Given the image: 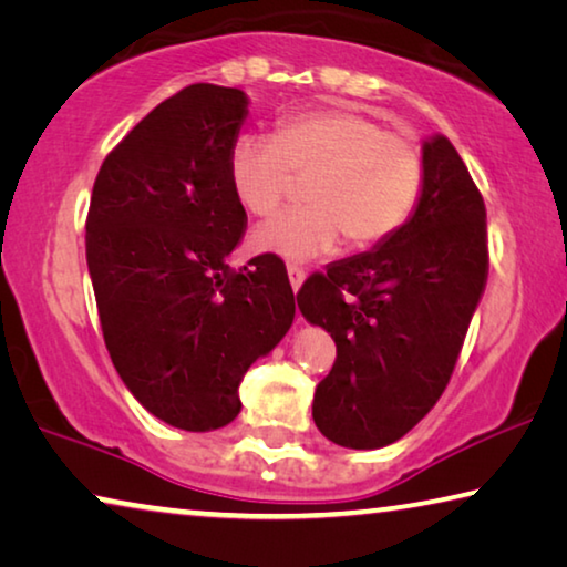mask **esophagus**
<instances>
[{
  "mask_svg": "<svg viewBox=\"0 0 567 567\" xmlns=\"http://www.w3.org/2000/svg\"><path fill=\"white\" fill-rule=\"evenodd\" d=\"M287 275H290V285H292V290L298 292V290H300V285L305 282V269H302V267H295V265H290V267H287Z\"/></svg>",
  "mask_w": 567,
  "mask_h": 567,
  "instance_id": "34e87169",
  "label": "esophagus"
}]
</instances>
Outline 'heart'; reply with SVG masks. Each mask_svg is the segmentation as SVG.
Masks as SVG:
<instances>
[{
  "instance_id": "b5f03b06",
  "label": "heart",
  "mask_w": 567,
  "mask_h": 567,
  "mask_svg": "<svg viewBox=\"0 0 567 567\" xmlns=\"http://www.w3.org/2000/svg\"><path fill=\"white\" fill-rule=\"evenodd\" d=\"M308 178L310 206L262 224L251 247L287 262L389 239L416 206L424 164L416 143L358 107L330 105L287 115L275 136H241L229 151V184L255 217H272Z\"/></svg>"
}]
</instances>
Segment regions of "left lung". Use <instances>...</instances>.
<instances>
[{"label": "left lung", "mask_w": 567, "mask_h": 567, "mask_svg": "<svg viewBox=\"0 0 567 567\" xmlns=\"http://www.w3.org/2000/svg\"><path fill=\"white\" fill-rule=\"evenodd\" d=\"M487 209L444 136L424 143L413 217L363 255L310 275L302 316L336 340L312 419L350 449L393 444L442 396L487 285Z\"/></svg>", "instance_id": "obj_1"}]
</instances>
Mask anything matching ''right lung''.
<instances>
[{
  "label": "right lung",
  "mask_w": 567,
  "mask_h": 567,
  "mask_svg": "<svg viewBox=\"0 0 567 567\" xmlns=\"http://www.w3.org/2000/svg\"><path fill=\"white\" fill-rule=\"evenodd\" d=\"M247 105L241 90L212 83L166 97L105 156L85 219L115 371L143 409L186 431L237 416L247 368L295 318L280 257L227 265L247 229L229 184Z\"/></svg>",
  "instance_id": "1"
}]
</instances>
